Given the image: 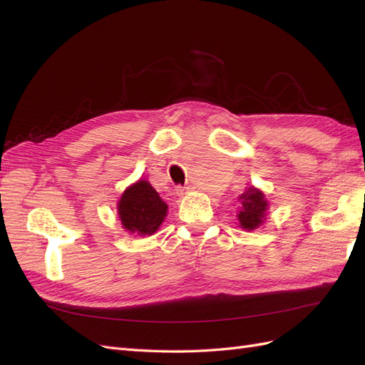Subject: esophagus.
Segmentation results:
<instances>
[{
    "instance_id": "1",
    "label": "esophagus",
    "mask_w": 365,
    "mask_h": 365,
    "mask_svg": "<svg viewBox=\"0 0 365 365\" xmlns=\"http://www.w3.org/2000/svg\"><path fill=\"white\" fill-rule=\"evenodd\" d=\"M190 192V187H176V193H178L180 196L189 193Z\"/></svg>"
}]
</instances>
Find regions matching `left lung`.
<instances>
[{"instance_id": "8db88e82", "label": "left lung", "mask_w": 365, "mask_h": 365, "mask_svg": "<svg viewBox=\"0 0 365 365\" xmlns=\"http://www.w3.org/2000/svg\"><path fill=\"white\" fill-rule=\"evenodd\" d=\"M237 220L240 228L247 231H254L262 227L267 220V212L269 210V202L264 193L257 187H248V189L239 196Z\"/></svg>"}]
</instances>
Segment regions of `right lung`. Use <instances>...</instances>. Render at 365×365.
Segmentation results:
<instances>
[{
    "label": "right lung",
    "instance_id": "1",
    "mask_svg": "<svg viewBox=\"0 0 365 365\" xmlns=\"http://www.w3.org/2000/svg\"><path fill=\"white\" fill-rule=\"evenodd\" d=\"M168 208L148 180H138L121 193L117 215L129 235L152 236L164 222Z\"/></svg>",
    "mask_w": 365,
    "mask_h": 365
}]
</instances>
